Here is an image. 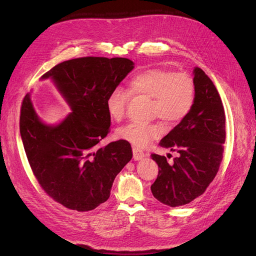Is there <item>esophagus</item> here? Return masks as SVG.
<instances>
[{
  "instance_id": "1",
  "label": "esophagus",
  "mask_w": 256,
  "mask_h": 256,
  "mask_svg": "<svg viewBox=\"0 0 256 256\" xmlns=\"http://www.w3.org/2000/svg\"><path fill=\"white\" fill-rule=\"evenodd\" d=\"M132 152H134V159L136 161L142 160V159L146 156L145 152H144L142 150L138 148V147H134V148H132Z\"/></svg>"
}]
</instances>
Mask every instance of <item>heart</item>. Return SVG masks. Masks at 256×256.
Returning <instances> with one entry per match:
<instances>
[{
    "label": "heart",
    "mask_w": 256,
    "mask_h": 256,
    "mask_svg": "<svg viewBox=\"0 0 256 256\" xmlns=\"http://www.w3.org/2000/svg\"><path fill=\"white\" fill-rule=\"evenodd\" d=\"M146 96L152 100L150 115L168 124H177L187 118L196 99V85L184 72H172L161 68L146 69L134 76L128 83V92L113 88L106 97L110 118L120 122L126 115L130 96ZM164 134L161 122H131L118 130V136L134 146L143 147Z\"/></svg>",
    "instance_id": "obj_1"
}]
</instances>
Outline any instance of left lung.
<instances>
[{"instance_id":"obj_1","label":"left lung","mask_w":256,"mask_h":256,"mask_svg":"<svg viewBox=\"0 0 256 256\" xmlns=\"http://www.w3.org/2000/svg\"><path fill=\"white\" fill-rule=\"evenodd\" d=\"M196 99L190 113L162 138L159 145L177 152L173 164L152 154L159 172L152 196L164 205L189 204L202 196L219 171L226 142V114L218 90L209 76L196 67Z\"/></svg>"}]
</instances>
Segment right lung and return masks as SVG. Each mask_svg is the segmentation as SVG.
Returning <instances> with one entry per match:
<instances>
[{
  "mask_svg": "<svg viewBox=\"0 0 256 256\" xmlns=\"http://www.w3.org/2000/svg\"><path fill=\"white\" fill-rule=\"evenodd\" d=\"M134 69L125 58L86 56L65 60L46 72L72 108L56 126L44 124L30 94L20 111V134L38 184L56 202L76 212L92 210L110 198L113 182L132 158L129 142L99 148L110 132L106 97Z\"/></svg>",
  "mask_w": 256,
  "mask_h": 256,
  "instance_id": "obj_1",
  "label": "right lung"
}]
</instances>
